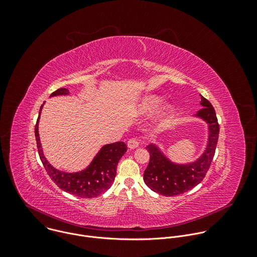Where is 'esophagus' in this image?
Wrapping results in <instances>:
<instances>
[{
  "label": "esophagus",
  "mask_w": 257,
  "mask_h": 257,
  "mask_svg": "<svg viewBox=\"0 0 257 257\" xmlns=\"http://www.w3.org/2000/svg\"><path fill=\"white\" fill-rule=\"evenodd\" d=\"M127 145H128V148L130 150H134V149H136V148H138V146H139V141L136 138H131V139L128 140Z\"/></svg>",
  "instance_id": "obj_1"
}]
</instances>
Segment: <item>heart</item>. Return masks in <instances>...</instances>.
I'll list each match as a JSON object with an SVG mask.
<instances>
[{
  "label": "heart",
  "instance_id": "b5f03b06",
  "mask_svg": "<svg viewBox=\"0 0 257 257\" xmlns=\"http://www.w3.org/2000/svg\"><path fill=\"white\" fill-rule=\"evenodd\" d=\"M163 99L157 95H150L144 97L138 105V111L142 114H150L155 112L157 108L162 104Z\"/></svg>",
  "mask_w": 257,
  "mask_h": 257
}]
</instances>
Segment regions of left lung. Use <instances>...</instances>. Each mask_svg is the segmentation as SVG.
Segmentation results:
<instances>
[{"label":"left lung","instance_id":"1","mask_svg":"<svg viewBox=\"0 0 257 257\" xmlns=\"http://www.w3.org/2000/svg\"><path fill=\"white\" fill-rule=\"evenodd\" d=\"M200 104L203 106L194 116L202 119L208 125V139L205 151L193 163L176 164L170 161L158 145L151 143L146 146L151 158L144 171L143 180L153 191L165 195L175 196L192 189L203 180L212 162L218 139L219 126L214 108L202 95Z\"/></svg>","mask_w":257,"mask_h":257}]
</instances>
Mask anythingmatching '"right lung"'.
I'll return each instance as SVG.
<instances>
[{
  "label": "right lung",
  "instance_id": "add662e5",
  "mask_svg": "<svg viewBox=\"0 0 257 257\" xmlns=\"http://www.w3.org/2000/svg\"><path fill=\"white\" fill-rule=\"evenodd\" d=\"M68 94L69 90L67 88H59L51 94V97ZM44 104L45 102L41 106L38 122H36L34 128V133L41 161L51 179L62 190L77 197L93 198L104 193L112 186L115 180L117 165L127 151L126 144L123 141H118L103 145L89 166L80 172L67 173L64 171H59L48 162L42 149L39 134V122Z\"/></svg>",
  "mask_w": 257,
  "mask_h": 257
}]
</instances>
